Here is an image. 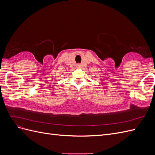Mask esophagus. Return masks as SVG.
Wrapping results in <instances>:
<instances>
[{
    "instance_id": "obj_1",
    "label": "esophagus",
    "mask_w": 155,
    "mask_h": 155,
    "mask_svg": "<svg viewBox=\"0 0 155 155\" xmlns=\"http://www.w3.org/2000/svg\"><path fill=\"white\" fill-rule=\"evenodd\" d=\"M80 66H81V65H78V68H80Z\"/></svg>"
}]
</instances>
